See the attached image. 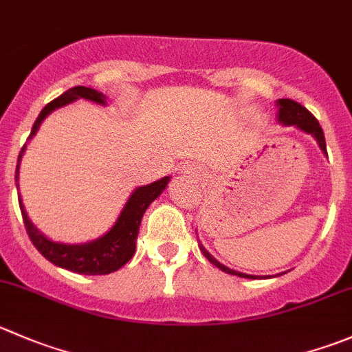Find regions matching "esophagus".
I'll return each mask as SVG.
<instances>
[{"instance_id": "34e87169", "label": "esophagus", "mask_w": 352, "mask_h": 352, "mask_svg": "<svg viewBox=\"0 0 352 352\" xmlns=\"http://www.w3.org/2000/svg\"><path fill=\"white\" fill-rule=\"evenodd\" d=\"M180 173H190V168L187 165H184V166H180Z\"/></svg>"}]
</instances>
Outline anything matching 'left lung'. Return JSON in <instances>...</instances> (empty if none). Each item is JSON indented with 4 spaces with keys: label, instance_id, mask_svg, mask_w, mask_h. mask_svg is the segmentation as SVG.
I'll return each instance as SVG.
<instances>
[{
    "label": "left lung",
    "instance_id": "left-lung-1",
    "mask_svg": "<svg viewBox=\"0 0 352 352\" xmlns=\"http://www.w3.org/2000/svg\"><path fill=\"white\" fill-rule=\"evenodd\" d=\"M277 107H278L277 118H278V122H280V124L294 125V127L301 129V131L306 132V134H311L313 138L316 139V142H318L320 148H322V151L327 155L325 135H323L322 127H320L318 120H316V118L313 117V115L309 113V111L306 110L305 107H302V104H299L298 101H292V100H278ZM199 249H201V252L206 256L208 261L213 263L214 267L220 268V270L225 272V274L237 275V277H242V278H256V275L242 274V272H235V270H232V268L221 265L220 261H217V259H214L213 256H211L210 252H208L206 249L203 248V244H201V242H199Z\"/></svg>",
    "mask_w": 352,
    "mask_h": 352
}]
</instances>
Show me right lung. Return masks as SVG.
Instances as JSON below:
<instances>
[{
	"label": "right lung",
	"mask_w": 352,
	"mask_h": 352,
	"mask_svg": "<svg viewBox=\"0 0 352 352\" xmlns=\"http://www.w3.org/2000/svg\"><path fill=\"white\" fill-rule=\"evenodd\" d=\"M78 98L94 101V103L103 104V107L107 104L104 94L98 93L96 89L84 87V85L72 87V89L65 91L61 96H58L56 100L47 103L46 107L41 110L39 117L34 122L32 131H30V135L27 141H30V139L36 135L39 125L43 124V120L51 113V111H54L56 108L65 107V104L72 103V101L78 100ZM25 148L27 144H23L22 151H20L19 155V162H16V189H19L20 160H22ZM168 182L170 177H163V179L156 180V182L153 184H148V186L138 187V189L131 194L127 203H125L124 210H122L120 217L115 221L113 227H111L103 237L96 239V241L85 242V244H63V242L51 241V239H47L46 235H43L36 227H34V223L29 220V217H27L25 208H23L20 197L19 204L20 211H22L23 223H25L27 228V234H29V239L32 241V244L36 245L37 251H39L47 261H51L53 265H56V267L65 268V270L74 272V274L107 275L111 274V272H117L118 268L124 267L125 263L134 256L135 241H138L139 225H141L142 214L146 213L149 204L165 190Z\"/></svg>",
	"instance_id": "1"
}]
</instances>
